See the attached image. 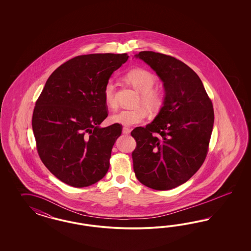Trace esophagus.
Listing matches in <instances>:
<instances>
[{
  "instance_id": "obj_1",
  "label": "esophagus",
  "mask_w": 251,
  "mask_h": 251,
  "mask_svg": "<svg viewBox=\"0 0 251 251\" xmlns=\"http://www.w3.org/2000/svg\"><path fill=\"white\" fill-rule=\"evenodd\" d=\"M122 132H123L124 134H129V132H130V129L128 128V127H123Z\"/></svg>"
}]
</instances>
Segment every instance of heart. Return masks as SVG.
<instances>
[{
  "label": "heart",
  "mask_w": 251,
  "mask_h": 251,
  "mask_svg": "<svg viewBox=\"0 0 251 251\" xmlns=\"http://www.w3.org/2000/svg\"><path fill=\"white\" fill-rule=\"evenodd\" d=\"M129 84L141 93L137 106L132 109H121L111 116L110 120L114 123L124 126H131L145 122L148 117V111L158 112L165 103V93L158 87H154L156 77L151 72L144 68L131 69L126 75ZM104 100L106 106L114 108L118 105L116 99V86L112 80H108L104 87Z\"/></svg>",
  "instance_id": "1"
}]
</instances>
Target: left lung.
<instances>
[{"label":"left lung","instance_id":"1","mask_svg":"<svg viewBox=\"0 0 251 251\" xmlns=\"http://www.w3.org/2000/svg\"><path fill=\"white\" fill-rule=\"evenodd\" d=\"M164 83L166 100L159 114L130 134L138 180L156 190L188 181L201 167L209 150L214 113L213 103L197 74L177 59L153 51L136 55Z\"/></svg>","mask_w":251,"mask_h":251}]
</instances>
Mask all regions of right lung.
<instances>
[{"instance_id":"right-lung-1","label":"right lung","mask_w":251,"mask_h":251,"mask_svg":"<svg viewBox=\"0 0 251 251\" xmlns=\"http://www.w3.org/2000/svg\"><path fill=\"white\" fill-rule=\"evenodd\" d=\"M128 58L127 53L80 55L47 80L34 107L32 128L40 159L62 182L83 188L106 175L122 126L99 127L108 115L103 91Z\"/></svg>"}]
</instances>
